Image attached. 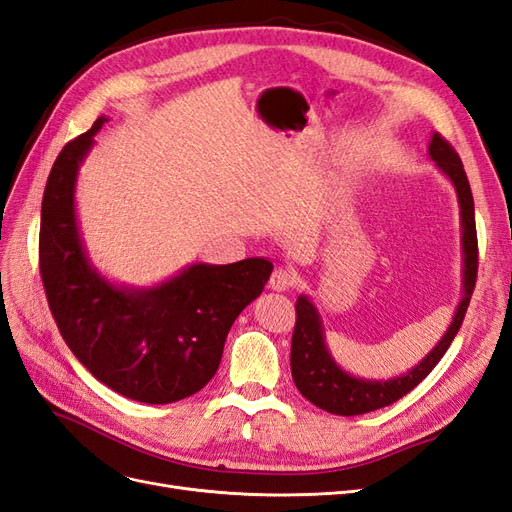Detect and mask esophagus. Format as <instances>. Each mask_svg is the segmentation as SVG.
Listing matches in <instances>:
<instances>
[{
    "label": "esophagus",
    "mask_w": 512,
    "mask_h": 512,
    "mask_svg": "<svg viewBox=\"0 0 512 512\" xmlns=\"http://www.w3.org/2000/svg\"><path fill=\"white\" fill-rule=\"evenodd\" d=\"M294 284V275L288 269H275L271 273V280H269V288L277 290V292H284Z\"/></svg>",
    "instance_id": "obj_1"
}]
</instances>
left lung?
<instances>
[{
    "label": "left lung",
    "mask_w": 512,
    "mask_h": 512,
    "mask_svg": "<svg viewBox=\"0 0 512 512\" xmlns=\"http://www.w3.org/2000/svg\"><path fill=\"white\" fill-rule=\"evenodd\" d=\"M427 156L436 162L440 173L453 183L459 203L461 220V299L453 314L451 324L421 361L410 367L406 374H399L386 380L361 378L354 376L339 365L327 346L322 316L314 301L307 294H299L297 299V324L292 333L290 348V369L292 380L305 399L314 406L339 416H356L365 412H374L393 404L399 397L410 393L418 382H423L429 371L438 365L444 352L455 339L463 316L468 312L472 290L476 284L478 271V245H476V220H474V198L466 170L457 156V151L448 145L444 138L433 132Z\"/></svg>",
    "instance_id": "1"
}]
</instances>
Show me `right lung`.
<instances>
[{
    "mask_svg": "<svg viewBox=\"0 0 512 512\" xmlns=\"http://www.w3.org/2000/svg\"><path fill=\"white\" fill-rule=\"evenodd\" d=\"M108 117L57 156L40 215V273L61 337L94 378L141 404L198 393L220 367L226 335L265 290L267 258L192 262L153 286L111 282L91 262L76 213L79 170Z\"/></svg>",
    "mask_w": 512,
    "mask_h": 512,
    "instance_id": "1",
    "label": "right lung"
}]
</instances>
